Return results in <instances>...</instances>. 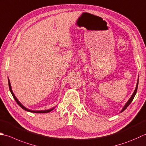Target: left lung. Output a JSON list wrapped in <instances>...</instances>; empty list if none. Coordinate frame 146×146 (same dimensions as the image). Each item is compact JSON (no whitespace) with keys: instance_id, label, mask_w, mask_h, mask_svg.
Segmentation results:
<instances>
[{"instance_id":"obj_1","label":"left lung","mask_w":146,"mask_h":146,"mask_svg":"<svg viewBox=\"0 0 146 146\" xmlns=\"http://www.w3.org/2000/svg\"><path fill=\"white\" fill-rule=\"evenodd\" d=\"M138 84H139V82L137 81V85H136V88H135V91H134V92L133 93V94H132V96H131V98H130V99L128 100V102H127L126 103V104L125 105V106L123 108V109H122V110L121 111V112H123V111L124 110H125L127 108V107L128 106H129L130 104V103L131 102H132V101H133V98H134V97H135V94H136V92H137V87H138Z\"/></svg>"}]
</instances>
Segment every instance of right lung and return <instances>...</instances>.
Here are the masks:
<instances>
[{
  "label": "right lung",
  "instance_id": "right-lung-1",
  "mask_svg": "<svg viewBox=\"0 0 146 146\" xmlns=\"http://www.w3.org/2000/svg\"><path fill=\"white\" fill-rule=\"evenodd\" d=\"M8 83H9V87L10 92H11V94H12V95H13V96L14 99H15L16 102H17V103H18V104L19 106L21 107V108H22V109H23L24 110H25V111H29V112H31V113H49L50 111H51L53 110L54 109V108H52V109L48 110H44V111H32V110H30L27 109V108H26L25 107H24L23 106L21 103H20V102H19L18 100L17 99V98H16V96H14V93H13V90H12V89H11V84H10V82H9V78H8Z\"/></svg>",
  "mask_w": 146,
  "mask_h": 146
}]
</instances>
